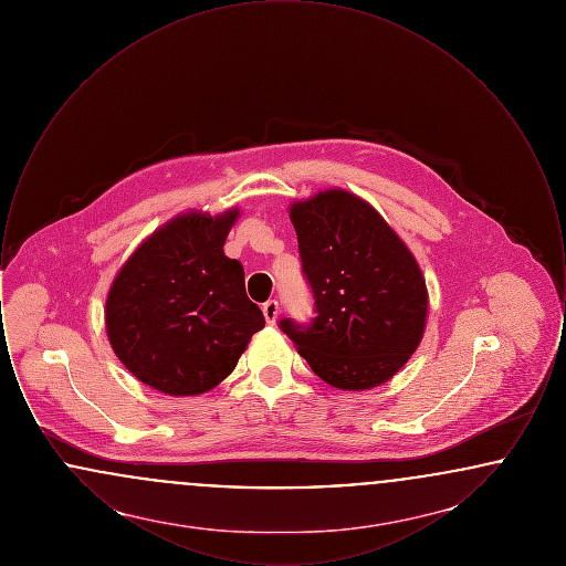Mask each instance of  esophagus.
<instances>
[{"label":"esophagus","instance_id":"1","mask_svg":"<svg viewBox=\"0 0 566 566\" xmlns=\"http://www.w3.org/2000/svg\"><path fill=\"white\" fill-rule=\"evenodd\" d=\"M277 314H280V305H277V301H275V298H270L268 303H263V316H265V321H268V323H275Z\"/></svg>","mask_w":566,"mask_h":566}]
</instances>
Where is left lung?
I'll use <instances>...</instances> for the list:
<instances>
[{"label":"left lung","mask_w":566,"mask_h":566,"mask_svg":"<svg viewBox=\"0 0 566 566\" xmlns=\"http://www.w3.org/2000/svg\"><path fill=\"white\" fill-rule=\"evenodd\" d=\"M316 318H284L312 371L339 390H369L395 376L422 342L429 291L422 270L371 203L344 189L289 208Z\"/></svg>","instance_id":"8db88e82"}]
</instances>
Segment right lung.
Wrapping results in <instances>:
<instances>
[{"mask_svg": "<svg viewBox=\"0 0 566 566\" xmlns=\"http://www.w3.org/2000/svg\"><path fill=\"white\" fill-rule=\"evenodd\" d=\"M238 218V208L174 216L135 248L109 286V346L163 395L212 390L265 326L245 295L242 263L222 250Z\"/></svg>", "mask_w": 566, "mask_h": 566, "instance_id": "add662e5", "label": "right lung"}]
</instances>
